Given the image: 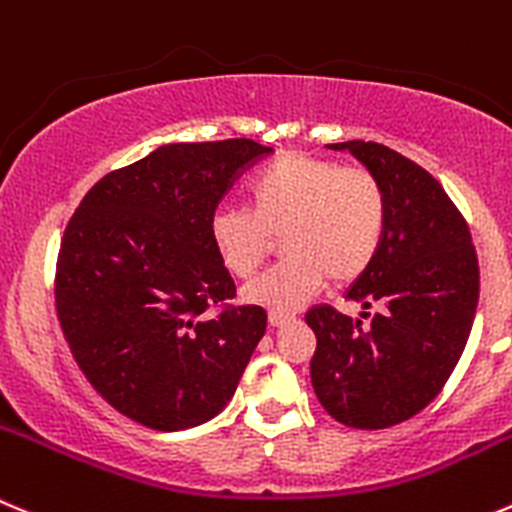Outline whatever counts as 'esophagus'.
Returning <instances> with one entry per match:
<instances>
[{
    "mask_svg": "<svg viewBox=\"0 0 512 512\" xmlns=\"http://www.w3.org/2000/svg\"><path fill=\"white\" fill-rule=\"evenodd\" d=\"M296 316H289V314H269V324L274 326V329H284V326L294 324Z\"/></svg>",
    "mask_w": 512,
    "mask_h": 512,
    "instance_id": "1",
    "label": "esophagus"
}]
</instances>
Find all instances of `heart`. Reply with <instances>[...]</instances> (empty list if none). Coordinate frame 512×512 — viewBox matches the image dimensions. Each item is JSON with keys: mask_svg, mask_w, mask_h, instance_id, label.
<instances>
[{"mask_svg": "<svg viewBox=\"0 0 512 512\" xmlns=\"http://www.w3.org/2000/svg\"><path fill=\"white\" fill-rule=\"evenodd\" d=\"M246 208H221L211 218V243L228 274L259 269L281 233L286 259L253 279L243 301L294 314L324 286L367 274L387 231V196L367 168L286 153L248 180Z\"/></svg>", "mask_w": 512, "mask_h": 512, "instance_id": "obj_1", "label": "heart"}]
</instances>
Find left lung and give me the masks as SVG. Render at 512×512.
<instances>
[{"label": "left lung", "mask_w": 512, "mask_h": 512, "mask_svg": "<svg viewBox=\"0 0 512 512\" xmlns=\"http://www.w3.org/2000/svg\"><path fill=\"white\" fill-rule=\"evenodd\" d=\"M326 148L347 150L377 175L387 231L374 264L347 289L362 318L378 306L369 327L332 306L306 311L316 334L311 384L337 422L384 430L425 410L460 362L478 309V253L465 218L425 168L367 140Z\"/></svg>", "instance_id": "1"}]
</instances>
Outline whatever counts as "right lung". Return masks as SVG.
<instances>
[{
  "instance_id": "obj_1",
  "label": "right lung",
  "mask_w": 512,
  "mask_h": 512,
  "mask_svg": "<svg viewBox=\"0 0 512 512\" xmlns=\"http://www.w3.org/2000/svg\"><path fill=\"white\" fill-rule=\"evenodd\" d=\"M274 148L165 143L100 178L65 228L55 299L77 364L107 405L163 432L226 407L266 332L261 306L226 309L236 284L211 243L233 180Z\"/></svg>"
}]
</instances>
